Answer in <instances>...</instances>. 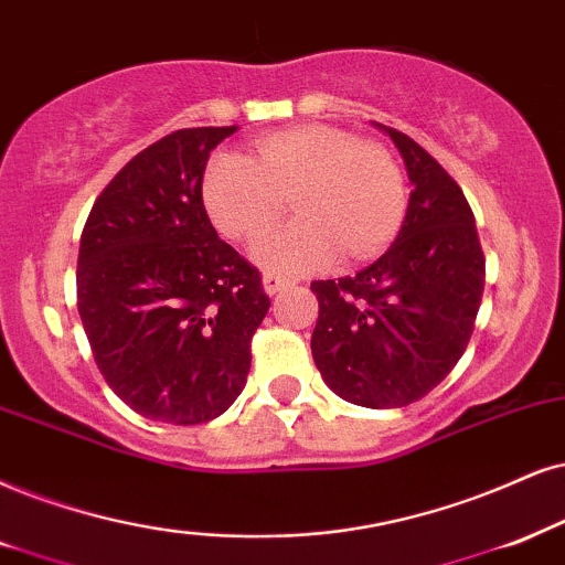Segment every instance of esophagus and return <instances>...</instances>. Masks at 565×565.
I'll use <instances>...</instances> for the list:
<instances>
[{
  "label": "esophagus",
  "instance_id": "1",
  "mask_svg": "<svg viewBox=\"0 0 565 565\" xmlns=\"http://www.w3.org/2000/svg\"><path fill=\"white\" fill-rule=\"evenodd\" d=\"M287 284H289L287 276H278V274L263 276V289H266V295H276V291H281Z\"/></svg>",
  "mask_w": 565,
  "mask_h": 565
}]
</instances>
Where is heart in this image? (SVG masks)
<instances>
[{"label":"heart","mask_w":565,"mask_h":565,"mask_svg":"<svg viewBox=\"0 0 565 565\" xmlns=\"http://www.w3.org/2000/svg\"><path fill=\"white\" fill-rule=\"evenodd\" d=\"M299 213L255 242V258L310 270L335 255L367 258L404 216V174L391 151L331 125H297L258 138L253 156L216 151L203 171V203L221 234L249 239L287 209Z\"/></svg>","instance_id":"obj_1"}]
</instances>
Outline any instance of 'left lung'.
<instances>
[{"label":"left lung","instance_id":"left-lung-1","mask_svg":"<svg viewBox=\"0 0 565 565\" xmlns=\"http://www.w3.org/2000/svg\"><path fill=\"white\" fill-rule=\"evenodd\" d=\"M391 135L414 184L394 245L360 274L312 281V360L333 394L396 409L430 394L472 339L484 289L475 213L451 174L409 135Z\"/></svg>","mask_w":565,"mask_h":565}]
</instances>
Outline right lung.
Returning <instances> with one entry per match:
<instances>
[{"label": "right lung", "instance_id": "1", "mask_svg": "<svg viewBox=\"0 0 565 565\" xmlns=\"http://www.w3.org/2000/svg\"><path fill=\"white\" fill-rule=\"evenodd\" d=\"M237 127H188L125 163L96 198L77 255V312L104 381L142 417L200 425L249 373L270 299L203 205L209 156Z\"/></svg>", "mask_w": 565, "mask_h": 565}]
</instances>
